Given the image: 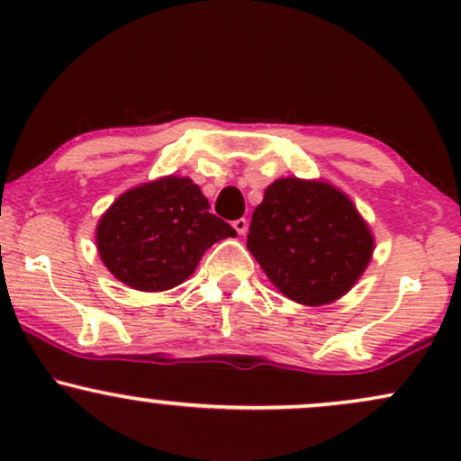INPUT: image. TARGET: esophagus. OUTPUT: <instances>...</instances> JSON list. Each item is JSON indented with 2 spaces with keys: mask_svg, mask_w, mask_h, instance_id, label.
<instances>
[{
  "mask_svg": "<svg viewBox=\"0 0 461 461\" xmlns=\"http://www.w3.org/2000/svg\"><path fill=\"white\" fill-rule=\"evenodd\" d=\"M231 225H234V230L238 231V234H245V231H247V227H249V221L247 219H236L234 221V223H231Z\"/></svg>",
  "mask_w": 461,
  "mask_h": 461,
  "instance_id": "1",
  "label": "esophagus"
}]
</instances>
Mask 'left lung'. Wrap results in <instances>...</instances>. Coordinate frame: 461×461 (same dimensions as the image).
Masks as SVG:
<instances>
[{
  "label": "left lung",
  "mask_w": 461,
  "mask_h": 461,
  "mask_svg": "<svg viewBox=\"0 0 461 461\" xmlns=\"http://www.w3.org/2000/svg\"><path fill=\"white\" fill-rule=\"evenodd\" d=\"M373 234L342 190L314 179L282 177L253 210L247 249L288 299L327 305L366 271Z\"/></svg>",
  "instance_id": "1"
}]
</instances>
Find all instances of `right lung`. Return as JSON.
<instances>
[{
	"label": "right lung",
	"instance_id": "right-lung-1",
	"mask_svg": "<svg viewBox=\"0 0 461 461\" xmlns=\"http://www.w3.org/2000/svg\"><path fill=\"white\" fill-rule=\"evenodd\" d=\"M236 230L210 212L193 179L167 176L121 194L97 225L99 258L119 282L160 293L194 273L205 251Z\"/></svg>",
	"mask_w": 461,
	"mask_h": 461
}]
</instances>
